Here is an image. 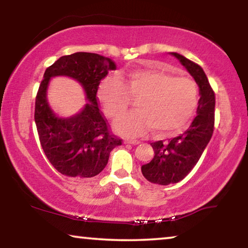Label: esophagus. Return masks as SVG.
Masks as SVG:
<instances>
[{
    "label": "esophagus",
    "instance_id": "esophagus-1",
    "mask_svg": "<svg viewBox=\"0 0 248 248\" xmlns=\"http://www.w3.org/2000/svg\"><path fill=\"white\" fill-rule=\"evenodd\" d=\"M139 140H137V139H124V144H131V145H138L139 144Z\"/></svg>",
    "mask_w": 248,
    "mask_h": 248
}]
</instances>
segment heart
Instances as JSON below:
<instances>
[{"mask_svg": "<svg viewBox=\"0 0 248 248\" xmlns=\"http://www.w3.org/2000/svg\"><path fill=\"white\" fill-rule=\"evenodd\" d=\"M97 95L111 119L126 112L131 99H139L138 111L117 121L119 134L135 137L153 129L158 136L172 135L186 128L197 110L199 90L193 79L174 76L162 67L129 71L123 79L108 76L99 85Z\"/></svg>", "mask_w": 248, "mask_h": 248, "instance_id": "b5f03b06", "label": "heart"}]
</instances>
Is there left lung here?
<instances>
[{"label": "left lung", "instance_id": "obj_1", "mask_svg": "<svg viewBox=\"0 0 248 248\" xmlns=\"http://www.w3.org/2000/svg\"><path fill=\"white\" fill-rule=\"evenodd\" d=\"M179 59L199 85L197 116L183 134L169 142H152L154 158L141 166V173L149 182L169 186L182 181L197 165L204 148L210 141L215 129L216 97L207 75L200 65L184 56L172 53Z\"/></svg>", "mask_w": 248, "mask_h": 248}]
</instances>
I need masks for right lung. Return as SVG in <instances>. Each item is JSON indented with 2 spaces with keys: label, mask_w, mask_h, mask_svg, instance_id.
<instances>
[{
  "label": "right lung",
  "mask_w": 248,
  "mask_h": 248,
  "mask_svg": "<svg viewBox=\"0 0 248 248\" xmlns=\"http://www.w3.org/2000/svg\"><path fill=\"white\" fill-rule=\"evenodd\" d=\"M116 68V62L104 56L75 53L62 56L45 71L34 103V123L45 155L59 173L72 177L95 176L106 167L111 151L123 144V139L111 131L96 96L101 79ZM58 75L81 82L90 101L68 120L56 117L46 103L47 83Z\"/></svg>",
  "instance_id": "1"
}]
</instances>
